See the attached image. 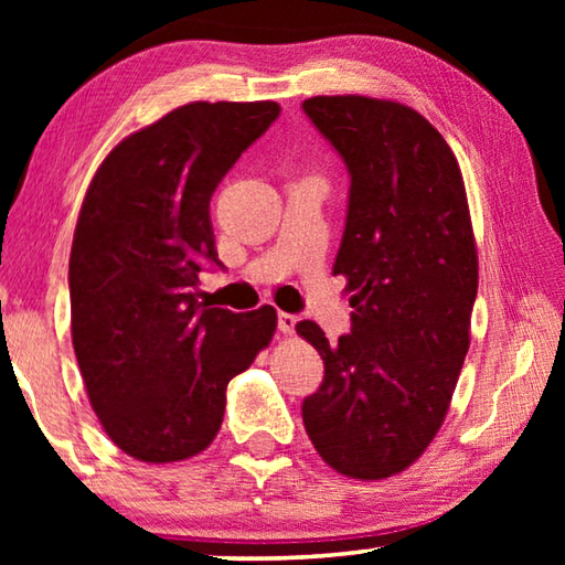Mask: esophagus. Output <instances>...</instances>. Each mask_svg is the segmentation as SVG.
<instances>
[{"instance_id":"esophagus-1","label":"esophagus","mask_w":565,"mask_h":565,"mask_svg":"<svg viewBox=\"0 0 565 565\" xmlns=\"http://www.w3.org/2000/svg\"><path fill=\"white\" fill-rule=\"evenodd\" d=\"M294 329H296V317H294V313L279 311V331L281 333H294Z\"/></svg>"}]
</instances>
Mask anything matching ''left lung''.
<instances>
[{
  "label": "left lung",
  "mask_w": 565,
  "mask_h": 565,
  "mask_svg": "<svg viewBox=\"0 0 565 565\" xmlns=\"http://www.w3.org/2000/svg\"><path fill=\"white\" fill-rule=\"evenodd\" d=\"M301 109L349 171L333 274L353 291L333 347L319 323H296L323 359L301 416L331 468L379 481L434 441L461 374L478 289L466 186L446 139L404 104L349 94Z\"/></svg>",
  "instance_id": "left-lung-1"
}]
</instances>
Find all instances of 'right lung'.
Here are the masks:
<instances>
[{
	"mask_svg": "<svg viewBox=\"0 0 565 565\" xmlns=\"http://www.w3.org/2000/svg\"><path fill=\"white\" fill-rule=\"evenodd\" d=\"M276 102H194L131 134L94 174L70 256L72 341L92 408L124 454L184 461L214 441L226 386L276 329L196 296L224 269L209 216L218 181L279 119Z\"/></svg>",
	"mask_w": 565,
	"mask_h": 565,
	"instance_id": "add662e5",
	"label": "right lung"
}]
</instances>
